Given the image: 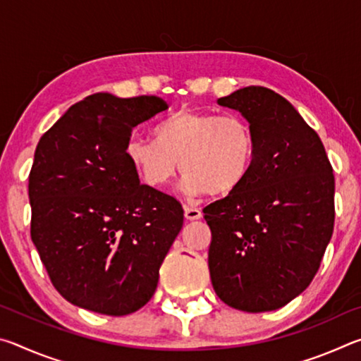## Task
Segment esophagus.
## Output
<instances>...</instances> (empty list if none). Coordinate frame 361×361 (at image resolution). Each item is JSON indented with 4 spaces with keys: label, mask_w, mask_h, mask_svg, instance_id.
<instances>
[{
    "label": "esophagus",
    "mask_w": 361,
    "mask_h": 361,
    "mask_svg": "<svg viewBox=\"0 0 361 361\" xmlns=\"http://www.w3.org/2000/svg\"><path fill=\"white\" fill-rule=\"evenodd\" d=\"M185 216L189 221H194V219H200L202 218V212L195 207H185Z\"/></svg>",
    "instance_id": "34e87169"
}]
</instances>
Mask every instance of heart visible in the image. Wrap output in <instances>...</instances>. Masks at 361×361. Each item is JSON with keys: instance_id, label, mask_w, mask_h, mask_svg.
Returning <instances> with one entry per match:
<instances>
[{"instance_id": "obj_1", "label": "heart", "mask_w": 361, "mask_h": 361, "mask_svg": "<svg viewBox=\"0 0 361 361\" xmlns=\"http://www.w3.org/2000/svg\"><path fill=\"white\" fill-rule=\"evenodd\" d=\"M152 135H132L124 149L151 188L166 186L181 169L188 194L224 195L242 185L253 166L255 133L242 116L181 108L159 121Z\"/></svg>"}]
</instances>
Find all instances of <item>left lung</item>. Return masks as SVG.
Wrapping results in <instances>:
<instances>
[{
  "mask_svg": "<svg viewBox=\"0 0 361 361\" xmlns=\"http://www.w3.org/2000/svg\"><path fill=\"white\" fill-rule=\"evenodd\" d=\"M218 105L252 126V170L239 188L207 205L213 290L243 312L288 304L312 282L334 226V175L320 137L291 103L248 85Z\"/></svg>",
  "mask_w": 361,
  "mask_h": 361,
  "instance_id": "1",
  "label": "left lung"
}]
</instances>
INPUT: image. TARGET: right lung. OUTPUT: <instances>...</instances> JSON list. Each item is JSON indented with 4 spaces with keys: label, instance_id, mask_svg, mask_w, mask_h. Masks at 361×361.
Returning a JSON list of instances; mask_svg holds the SVG:
<instances>
[{
    "label": "right lung",
    "instance_id": "obj_1",
    "mask_svg": "<svg viewBox=\"0 0 361 361\" xmlns=\"http://www.w3.org/2000/svg\"><path fill=\"white\" fill-rule=\"evenodd\" d=\"M167 108L154 95H89L36 146L28 176L32 240L52 285L78 307L119 317L154 295L183 207L140 185L124 149L133 127Z\"/></svg>",
    "mask_w": 361,
    "mask_h": 361
}]
</instances>
